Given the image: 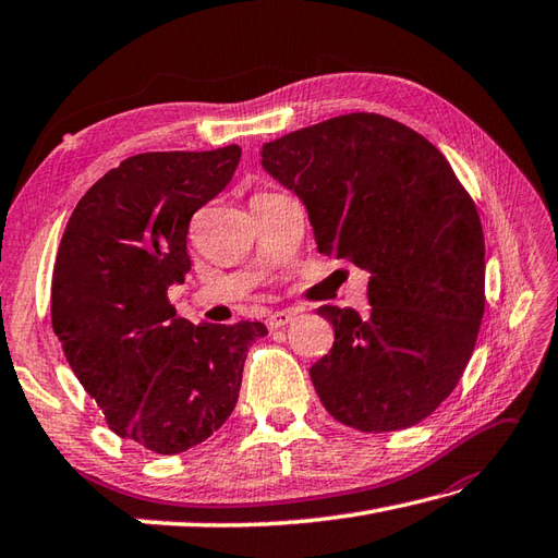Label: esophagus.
I'll use <instances>...</instances> for the list:
<instances>
[{
	"label": "esophagus",
	"instance_id": "obj_1",
	"mask_svg": "<svg viewBox=\"0 0 558 558\" xmlns=\"http://www.w3.org/2000/svg\"><path fill=\"white\" fill-rule=\"evenodd\" d=\"M293 311H275V313H269L267 315V327L269 329H279V327H283V325H289L291 320H293Z\"/></svg>",
	"mask_w": 558,
	"mask_h": 558
}]
</instances>
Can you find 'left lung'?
<instances>
[{"mask_svg":"<svg viewBox=\"0 0 558 558\" xmlns=\"http://www.w3.org/2000/svg\"><path fill=\"white\" fill-rule=\"evenodd\" d=\"M308 209L317 250L366 269L371 313L320 305L335 344L311 366L325 409L385 434L422 422L468 368L484 315V233L468 190L407 124L351 112L263 146Z\"/></svg>","mask_w":558,"mask_h":558,"instance_id":"8db88e82","label":"left lung"}]
</instances>
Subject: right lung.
Wrapping results in <instances>:
<instances>
[{"instance_id": "add662e5", "label": "right lung", "mask_w": 558, "mask_h": 558, "mask_svg": "<svg viewBox=\"0 0 558 558\" xmlns=\"http://www.w3.org/2000/svg\"><path fill=\"white\" fill-rule=\"evenodd\" d=\"M241 146L136 154L78 199L52 271V329L108 426L178 454L223 426L263 323L192 325L168 287L190 271L187 229L231 183Z\"/></svg>"}]
</instances>
